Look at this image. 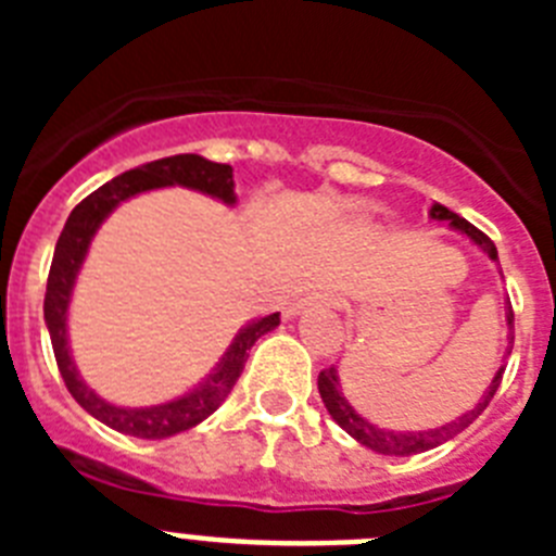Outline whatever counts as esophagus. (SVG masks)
I'll list each match as a JSON object with an SVG mask.
<instances>
[{
  "mask_svg": "<svg viewBox=\"0 0 556 556\" xmlns=\"http://www.w3.org/2000/svg\"><path fill=\"white\" fill-rule=\"evenodd\" d=\"M333 301L328 298V294H306V298H301V301H294L292 306H289L287 317H298V314L303 312H312V308H331Z\"/></svg>",
  "mask_w": 556,
  "mask_h": 556,
  "instance_id": "34e87169",
  "label": "esophagus"
}]
</instances>
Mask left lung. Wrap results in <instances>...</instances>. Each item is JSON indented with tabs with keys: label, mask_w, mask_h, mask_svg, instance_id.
<instances>
[{
	"label": "left lung",
	"mask_w": 556,
	"mask_h": 556,
	"mask_svg": "<svg viewBox=\"0 0 556 556\" xmlns=\"http://www.w3.org/2000/svg\"><path fill=\"white\" fill-rule=\"evenodd\" d=\"M431 219H440V223H448L454 230H462V233L468 236V239H473V242L479 244V248L493 258V262H498V250H495V244L490 242V236H484L479 228H473L468 219H462L459 214H454V211H448L440 203L431 205ZM507 328H509L507 351H504V356L513 353V342H515V314H513V303L509 301H507ZM501 376H504V367H498V372H495L493 381H490V387L484 390V395H481V401L473 406V409L465 412V415L456 417V420H451V424L437 426V429H429V431H390V429H378V426H372L370 420H365V417L358 415V412L345 401V395H342V390H339L337 367H328V370H323L320 376H317V390H320V397H323V404H326L328 415H331L339 424V429H345L356 443H362L365 448L384 456H412V454H424V451L437 448V445H443L445 440H454L459 431L468 429L476 417L488 409L490 401H493L495 390H498L501 384Z\"/></svg>",
	"instance_id": "left-lung-1"
}]
</instances>
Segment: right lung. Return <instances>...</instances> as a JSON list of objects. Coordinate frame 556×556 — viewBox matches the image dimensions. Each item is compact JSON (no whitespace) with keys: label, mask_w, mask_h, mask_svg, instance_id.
<instances>
[{"label":"right lung","mask_w":556,"mask_h":556,"mask_svg":"<svg viewBox=\"0 0 556 556\" xmlns=\"http://www.w3.org/2000/svg\"><path fill=\"white\" fill-rule=\"evenodd\" d=\"M161 186H186V189H198L203 194L223 200L225 205L236 203L233 191V169L228 164H214V161L184 152V155H169V159L150 161L139 169L122 172L119 178L108 180L97 191H91L83 203L75 205L68 214L66 225L61 230V239L55 244L52 255V267L47 278V294H43V320H47L49 339H52V351H55L58 370H61L66 390L72 392L77 404L94 415L100 424L122 431V434L141 437V440H164V437L180 434V431L194 429L203 424L205 417L214 415L217 406L233 390L236 378L242 376L248 351L255 345V339L273 331L281 323V314H267L262 320H253L236 333L219 365L214 367L203 384L186 392L184 397H175L169 404L159 406H141V409H125V406H113L102 401L91 387L86 384L77 372L72 353H68L66 339V312L72 301V289H75L77 273L83 267V258L88 253V244L94 239L97 228L105 223V217L119 203H125L132 194L141 191L161 189Z\"/></svg>","instance_id":"right-lung-1"}]
</instances>
